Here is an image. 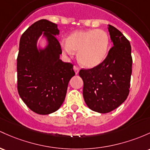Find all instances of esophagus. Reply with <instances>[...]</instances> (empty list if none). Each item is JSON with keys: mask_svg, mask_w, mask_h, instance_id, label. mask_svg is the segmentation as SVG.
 <instances>
[{"mask_svg": "<svg viewBox=\"0 0 150 150\" xmlns=\"http://www.w3.org/2000/svg\"><path fill=\"white\" fill-rule=\"evenodd\" d=\"M73 69H74V70H75V74H76V75L79 73V70H80V69H79V67L78 66H76V65H74Z\"/></svg>", "mask_w": 150, "mask_h": 150, "instance_id": "1", "label": "esophagus"}]
</instances>
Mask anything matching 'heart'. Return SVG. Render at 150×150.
Here are the masks:
<instances>
[{"mask_svg":"<svg viewBox=\"0 0 150 150\" xmlns=\"http://www.w3.org/2000/svg\"><path fill=\"white\" fill-rule=\"evenodd\" d=\"M110 37L99 29L75 31L65 42H61L62 51L71 54L78 51V61L83 66L93 67L102 63L108 55Z\"/></svg>","mask_w":150,"mask_h":150,"instance_id":"heart-1","label":"heart"}]
</instances>
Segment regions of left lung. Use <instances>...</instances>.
Masks as SVG:
<instances>
[{
  "label": "left lung",
  "instance_id": "8db88e82",
  "mask_svg": "<svg viewBox=\"0 0 150 150\" xmlns=\"http://www.w3.org/2000/svg\"><path fill=\"white\" fill-rule=\"evenodd\" d=\"M108 31L113 45L105 60L98 66L80 70L83 98L90 110L108 113L117 108L129 92L132 58L131 45L124 35L111 25Z\"/></svg>",
  "mask_w": 150,
  "mask_h": 150
}]
</instances>
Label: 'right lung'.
Wrapping results in <instances>:
<instances>
[{
  "label": "right lung",
  "instance_id": "obj_1",
  "mask_svg": "<svg viewBox=\"0 0 150 150\" xmlns=\"http://www.w3.org/2000/svg\"><path fill=\"white\" fill-rule=\"evenodd\" d=\"M59 34L57 24L42 19L31 25L20 40L18 91L25 104L39 115H49L60 108L75 74L72 64L60 59L62 50L55 37ZM40 37L46 40L44 47L37 43Z\"/></svg>",
  "mask_w": 150,
  "mask_h": 150
}]
</instances>
